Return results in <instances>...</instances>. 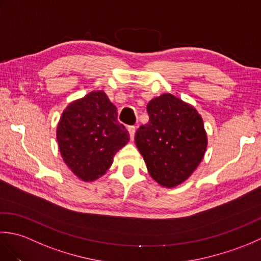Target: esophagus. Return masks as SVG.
<instances>
[{
    "label": "esophagus",
    "mask_w": 261,
    "mask_h": 261,
    "mask_svg": "<svg viewBox=\"0 0 261 261\" xmlns=\"http://www.w3.org/2000/svg\"><path fill=\"white\" fill-rule=\"evenodd\" d=\"M127 131H129V135H130L131 140H134L135 139V135H136V126L135 125L127 126Z\"/></svg>",
    "instance_id": "obj_1"
}]
</instances>
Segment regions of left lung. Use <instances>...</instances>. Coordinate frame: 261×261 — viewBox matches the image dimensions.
<instances>
[{
  "label": "left lung",
  "instance_id": "obj_1",
  "mask_svg": "<svg viewBox=\"0 0 261 261\" xmlns=\"http://www.w3.org/2000/svg\"><path fill=\"white\" fill-rule=\"evenodd\" d=\"M149 122L136 132V145L149 174L164 187H175L202 162L207 137L192 105L165 93L147 105Z\"/></svg>",
  "mask_w": 261,
  "mask_h": 261
}]
</instances>
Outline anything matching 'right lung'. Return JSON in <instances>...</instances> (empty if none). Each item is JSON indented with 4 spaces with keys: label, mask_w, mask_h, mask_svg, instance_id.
Masks as SVG:
<instances>
[{
    "label": "right lung",
    "mask_w": 261,
    "mask_h": 261,
    "mask_svg": "<svg viewBox=\"0 0 261 261\" xmlns=\"http://www.w3.org/2000/svg\"><path fill=\"white\" fill-rule=\"evenodd\" d=\"M130 140L118 110L103 91L91 92L64 110L57 141L66 165L84 181L103 176L114 154Z\"/></svg>",
    "instance_id": "1"
}]
</instances>
